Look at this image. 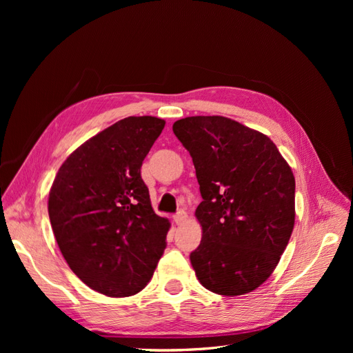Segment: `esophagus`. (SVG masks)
<instances>
[{
  "instance_id": "obj_1",
  "label": "esophagus",
  "mask_w": 353,
  "mask_h": 353,
  "mask_svg": "<svg viewBox=\"0 0 353 353\" xmlns=\"http://www.w3.org/2000/svg\"><path fill=\"white\" fill-rule=\"evenodd\" d=\"M185 219H187V213L184 210H179L176 215L174 216V221H175L176 225H181V223H183Z\"/></svg>"
}]
</instances>
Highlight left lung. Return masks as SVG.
Masks as SVG:
<instances>
[{"label": "left lung", "instance_id": "left-lung-1", "mask_svg": "<svg viewBox=\"0 0 353 353\" xmlns=\"http://www.w3.org/2000/svg\"><path fill=\"white\" fill-rule=\"evenodd\" d=\"M193 157L203 201L197 280L222 296L256 290L279 265L294 227V176L265 134L223 116H190L172 126Z\"/></svg>", "mask_w": 353, "mask_h": 353}]
</instances>
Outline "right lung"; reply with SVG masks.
Instances as JSON below:
<instances>
[{"label": "right lung", "mask_w": 353, "mask_h": 353, "mask_svg": "<svg viewBox=\"0 0 353 353\" xmlns=\"http://www.w3.org/2000/svg\"><path fill=\"white\" fill-rule=\"evenodd\" d=\"M165 128L130 116L74 150L54 178L48 215L69 268L109 297L141 292L166 248L170 222L154 213L143 160Z\"/></svg>", "instance_id": "obj_1"}]
</instances>
